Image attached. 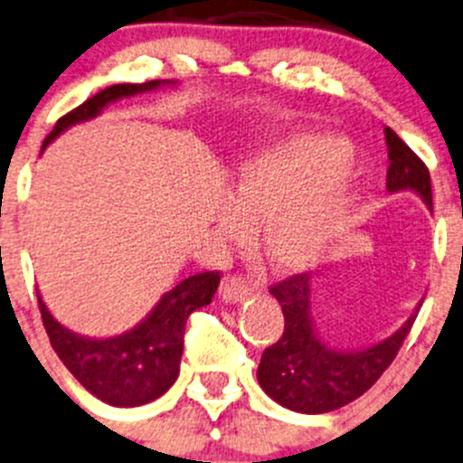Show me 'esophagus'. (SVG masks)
I'll return each mask as SVG.
<instances>
[{
  "instance_id": "1",
  "label": "esophagus",
  "mask_w": 463,
  "mask_h": 463,
  "mask_svg": "<svg viewBox=\"0 0 463 463\" xmlns=\"http://www.w3.org/2000/svg\"><path fill=\"white\" fill-rule=\"evenodd\" d=\"M250 295V286L246 284L241 277H226L222 281V288H219V297H222L226 304H237V301L246 299Z\"/></svg>"
}]
</instances>
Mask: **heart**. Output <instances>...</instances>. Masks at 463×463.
<instances>
[{
	"label": "heart",
	"instance_id": "obj_1",
	"mask_svg": "<svg viewBox=\"0 0 463 463\" xmlns=\"http://www.w3.org/2000/svg\"><path fill=\"white\" fill-rule=\"evenodd\" d=\"M353 146L319 130L277 135L235 164L231 202L222 208V228L244 231V217H257V240L277 270L315 266L344 235L354 193L344 177Z\"/></svg>",
	"mask_w": 463,
	"mask_h": 463
}]
</instances>
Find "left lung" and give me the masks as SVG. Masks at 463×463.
Returning a JSON list of instances; mask_svg holds the SVG:
<instances>
[{
  "label": "left lung",
  "mask_w": 463,
  "mask_h": 463,
  "mask_svg": "<svg viewBox=\"0 0 463 463\" xmlns=\"http://www.w3.org/2000/svg\"><path fill=\"white\" fill-rule=\"evenodd\" d=\"M388 146V193L411 191L432 208L430 173L420 157L386 128ZM284 313V335L261 354L257 382L261 391L279 406L304 415L337 411L362 397L382 377L397 357L403 339L411 333L420 306L391 337L357 350L333 348L324 342L313 319V288L310 275L288 277L270 288Z\"/></svg>",
  "instance_id": "left-lung-1"
}]
</instances>
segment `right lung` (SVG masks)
I'll list each match as a JSON object with an SVG mask.
<instances>
[{"label":"right lung","instance_id":"right-lung-1","mask_svg":"<svg viewBox=\"0 0 463 463\" xmlns=\"http://www.w3.org/2000/svg\"><path fill=\"white\" fill-rule=\"evenodd\" d=\"M166 86L175 84L146 81V84H115L99 90L57 121L51 135L43 139L42 150L71 126L92 119L113 101L166 89ZM217 286L219 272H199L186 277L173 290L164 293L155 308L137 326L104 339L72 333L52 317L39 293L37 301L48 339L72 377L104 403L133 408L155 402L173 386L182 362L186 319L191 317L193 310L211 304Z\"/></svg>","mask_w":463,"mask_h":463}]
</instances>
